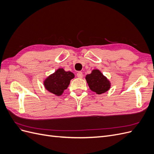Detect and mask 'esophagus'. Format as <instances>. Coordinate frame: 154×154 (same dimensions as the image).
<instances>
[{"instance_id": "obj_1", "label": "esophagus", "mask_w": 154, "mask_h": 154, "mask_svg": "<svg viewBox=\"0 0 154 154\" xmlns=\"http://www.w3.org/2000/svg\"><path fill=\"white\" fill-rule=\"evenodd\" d=\"M77 76L80 78H82L83 77V73L81 71H79L77 72Z\"/></svg>"}]
</instances>
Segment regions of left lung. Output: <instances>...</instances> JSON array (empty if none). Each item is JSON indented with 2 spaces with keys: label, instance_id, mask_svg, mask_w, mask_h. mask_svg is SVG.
I'll use <instances>...</instances> for the list:
<instances>
[{
  "label": "left lung",
  "instance_id": "left-lung-1",
  "mask_svg": "<svg viewBox=\"0 0 154 154\" xmlns=\"http://www.w3.org/2000/svg\"><path fill=\"white\" fill-rule=\"evenodd\" d=\"M85 79L91 90L97 94L106 92L110 87L109 81L97 69L93 70L92 73L87 74Z\"/></svg>",
  "mask_w": 154,
  "mask_h": 154
}]
</instances>
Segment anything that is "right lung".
Listing matches in <instances>:
<instances>
[{
	"label": "right lung",
	"instance_id": "right-lung-1",
	"mask_svg": "<svg viewBox=\"0 0 154 154\" xmlns=\"http://www.w3.org/2000/svg\"><path fill=\"white\" fill-rule=\"evenodd\" d=\"M74 78V74L70 71H65L63 69H58L44 81L46 89L53 94L60 96L64 90L67 89L70 81Z\"/></svg>",
	"mask_w": 154,
	"mask_h": 154
}]
</instances>
